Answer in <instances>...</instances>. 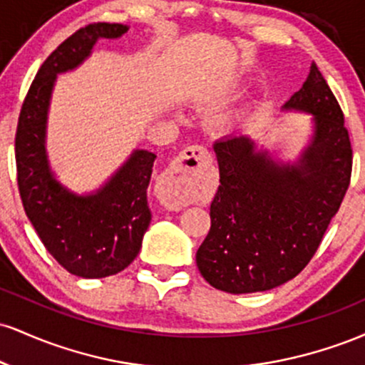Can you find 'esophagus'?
<instances>
[{
	"label": "esophagus",
	"instance_id": "obj_1",
	"mask_svg": "<svg viewBox=\"0 0 365 365\" xmlns=\"http://www.w3.org/2000/svg\"><path fill=\"white\" fill-rule=\"evenodd\" d=\"M211 163V153L200 145L183 149L159 178L158 195L161 202L175 211L185 207L190 202V183L195 175L200 170H206Z\"/></svg>",
	"mask_w": 365,
	"mask_h": 365
}]
</instances>
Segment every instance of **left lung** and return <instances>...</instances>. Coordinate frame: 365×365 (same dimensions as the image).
Returning a JSON list of instances; mask_svg holds the SVG:
<instances>
[{"mask_svg":"<svg viewBox=\"0 0 365 365\" xmlns=\"http://www.w3.org/2000/svg\"><path fill=\"white\" fill-rule=\"evenodd\" d=\"M287 110L314 115V137L297 165H278L247 137L215 144L220 187L197 267L228 293L264 292L295 278L319 249L351 177L343 111L316 63Z\"/></svg>","mask_w":365,"mask_h":365,"instance_id":"8db88e82","label":"left lung"}]
</instances>
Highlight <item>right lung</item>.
<instances>
[{"label":"right lung","mask_w":365,"mask_h":365,"mask_svg":"<svg viewBox=\"0 0 365 365\" xmlns=\"http://www.w3.org/2000/svg\"><path fill=\"white\" fill-rule=\"evenodd\" d=\"M127 31V25L98 22L63 41L41 65L16 125V182L25 215L46 250L81 278L116 274L137 257L150 223L148 185L156 154L135 150L101 190L78 197L49 171L46 115L56 75L81 65L99 37L115 39Z\"/></svg>","instance_id":"right-lung-1"}]
</instances>
